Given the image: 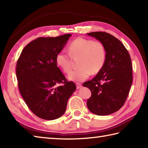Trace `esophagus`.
<instances>
[{
  "mask_svg": "<svg viewBox=\"0 0 148 148\" xmlns=\"http://www.w3.org/2000/svg\"><path fill=\"white\" fill-rule=\"evenodd\" d=\"M76 88H77V89H79V88H81L82 87V84H81V83H76Z\"/></svg>",
  "mask_w": 148,
  "mask_h": 148,
  "instance_id": "1",
  "label": "esophagus"
}]
</instances>
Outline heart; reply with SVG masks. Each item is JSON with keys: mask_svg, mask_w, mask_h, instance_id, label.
Instances as JSON below:
<instances>
[{"mask_svg": "<svg viewBox=\"0 0 148 148\" xmlns=\"http://www.w3.org/2000/svg\"><path fill=\"white\" fill-rule=\"evenodd\" d=\"M68 53L58 52L56 55V63L65 73L72 69V58L79 57V68L71 72L68 77L71 81L80 82L102 70L106 60V49L103 43L99 40L77 37L69 45Z\"/></svg>", "mask_w": 148, "mask_h": 148, "instance_id": "b5f03b06", "label": "heart"}]
</instances>
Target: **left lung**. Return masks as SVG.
I'll list each match as a JSON object with an SVG mask.
<instances>
[{
	"label": "left lung",
	"instance_id": "obj_1",
	"mask_svg": "<svg viewBox=\"0 0 148 148\" xmlns=\"http://www.w3.org/2000/svg\"><path fill=\"white\" fill-rule=\"evenodd\" d=\"M87 35L103 42L106 49L102 69L83 83L92 93L87 106L93 114L109 115L122 108L129 93L133 81L130 56L120 40L109 33L93 32Z\"/></svg>",
	"mask_w": 148,
	"mask_h": 148
}]
</instances>
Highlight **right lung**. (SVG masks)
<instances>
[{
	"mask_svg": "<svg viewBox=\"0 0 148 148\" xmlns=\"http://www.w3.org/2000/svg\"><path fill=\"white\" fill-rule=\"evenodd\" d=\"M71 36L38 37L25 47L17 61L16 72L21 95L30 111L41 119L53 120L62 116L76 89L56 63V54Z\"/></svg>",
	"mask_w": 148,
	"mask_h": 148,
	"instance_id": "right-lung-1",
	"label": "right lung"
}]
</instances>
